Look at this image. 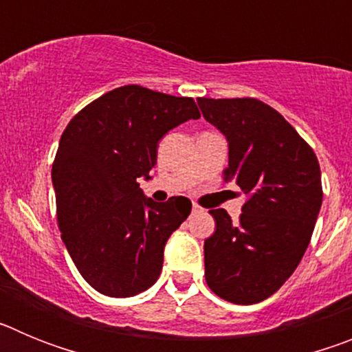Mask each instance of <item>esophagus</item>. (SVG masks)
<instances>
[{"label": "esophagus", "instance_id": "34e87169", "mask_svg": "<svg viewBox=\"0 0 352 352\" xmlns=\"http://www.w3.org/2000/svg\"><path fill=\"white\" fill-rule=\"evenodd\" d=\"M203 208L199 206V204H194V206H192V213H203Z\"/></svg>", "mask_w": 352, "mask_h": 352}]
</instances>
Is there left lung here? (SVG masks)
<instances>
[{"mask_svg": "<svg viewBox=\"0 0 352 352\" xmlns=\"http://www.w3.org/2000/svg\"><path fill=\"white\" fill-rule=\"evenodd\" d=\"M208 123L226 135L223 182L248 195L238 222L211 210L217 229L204 241L211 291L236 305L266 300L298 268L322 203L314 149L280 113L257 98H197Z\"/></svg>", "mask_w": 352, "mask_h": 352, "instance_id": "8db88e82", "label": "left lung"}]
</instances>
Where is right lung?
<instances>
[{
  "label": "right lung",
  "mask_w": 352,
  "mask_h": 352,
  "mask_svg": "<svg viewBox=\"0 0 352 352\" xmlns=\"http://www.w3.org/2000/svg\"><path fill=\"white\" fill-rule=\"evenodd\" d=\"M201 118L194 98L121 86L72 118L52 164L61 239L82 278L111 298H129L158 280L167 239L192 203H155L151 179L158 141Z\"/></svg>",
  "instance_id": "add662e5"
}]
</instances>
